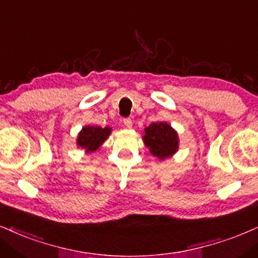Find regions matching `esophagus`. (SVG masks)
<instances>
[{
    "mask_svg": "<svg viewBox=\"0 0 258 258\" xmlns=\"http://www.w3.org/2000/svg\"><path fill=\"white\" fill-rule=\"evenodd\" d=\"M123 125H125L126 127H128V128H131V127H132V120L130 118H125V119H123Z\"/></svg>",
    "mask_w": 258,
    "mask_h": 258,
    "instance_id": "34e87169",
    "label": "esophagus"
}]
</instances>
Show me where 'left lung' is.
<instances>
[{
    "instance_id": "1",
    "label": "left lung",
    "mask_w": 258,
    "mask_h": 258,
    "mask_svg": "<svg viewBox=\"0 0 258 258\" xmlns=\"http://www.w3.org/2000/svg\"><path fill=\"white\" fill-rule=\"evenodd\" d=\"M144 143L150 152L159 159L170 157L178 148L177 133L167 122H152L146 127Z\"/></svg>"
}]
</instances>
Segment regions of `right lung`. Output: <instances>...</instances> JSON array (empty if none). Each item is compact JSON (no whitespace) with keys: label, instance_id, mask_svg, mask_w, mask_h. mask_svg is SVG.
Masks as SVG:
<instances>
[{"label":"right lung","instance_id":"right-lung-1","mask_svg":"<svg viewBox=\"0 0 258 258\" xmlns=\"http://www.w3.org/2000/svg\"><path fill=\"white\" fill-rule=\"evenodd\" d=\"M110 133L109 127H94L86 126L80 132L77 138V145L82 149H86L88 152H93L108 138Z\"/></svg>","mask_w":258,"mask_h":258}]
</instances>
